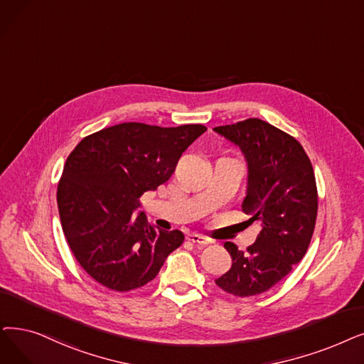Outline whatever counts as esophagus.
Here are the masks:
<instances>
[{
	"instance_id": "obj_1",
	"label": "esophagus",
	"mask_w": 364,
	"mask_h": 364,
	"mask_svg": "<svg viewBox=\"0 0 364 364\" xmlns=\"http://www.w3.org/2000/svg\"><path fill=\"white\" fill-rule=\"evenodd\" d=\"M186 240H187L188 242L196 244V245H200V247H203V245H208V244H210V240L203 238V236L196 235V233H188V235L186 236Z\"/></svg>"
}]
</instances>
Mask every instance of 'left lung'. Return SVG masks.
I'll use <instances>...</instances> for the list:
<instances>
[{"mask_svg":"<svg viewBox=\"0 0 364 364\" xmlns=\"http://www.w3.org/2000/svg\"><path fill=\"white\" fill-rule=\"evenodd\" d=\"M214 131L244 153L248 181L242 211L262 226L247 251L225 242L232 267L215 284L233 296H256L287 277L306 255L318 210L314 169L296 138L260 119Z\"/></svg>","mask_w":364,"mask_h":364,"instance_id":"obj_1","label":"left lung"}]
</instances>
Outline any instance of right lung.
Listing matches in <instances>:
<instances>
[{"label": "right lung", "instance_id": "obj_1", "mask_svg": "<svg viewBox=\"0 0 364 364\" xmlns=\"http://www.w3.org/2000/svg\"><path fill=\"white\" fill-rule=\"evenodd\" d=\"M205 131L203 124L120 123L85 136L71 151L56 193L60 225L74 257L101 286H146L183 244V232L147 223L139 198L169 180Z\"/></svg>", "mask_w": 364, "mask_h": 364}]
</instances>
